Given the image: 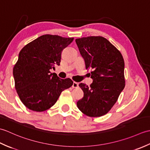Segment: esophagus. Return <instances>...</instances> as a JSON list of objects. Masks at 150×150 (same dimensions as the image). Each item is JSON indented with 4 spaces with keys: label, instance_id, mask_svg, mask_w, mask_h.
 <instances>
[{
    "label": "esophagus",
    "instance_id": "esophagus-1",
    "mask_svg": "<svg viewBox=\"0 0 150 150\" xmlns=\"http://www.w3.org/2000/svg\"><path fill=\"white\" fill-rule=\"evenodd\" d=\"M79 87V84L76 82H73V85H72V88H77Z\"/></svg>",
    "mask_w": 150,
    "mask_h": 150
}]
</instances>
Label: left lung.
<instances>
[{"mask_svg": "<svg viewBox=\"0 0 150 150\" xmlns=\"http://www.w3.org/2000/svg\"><path fill=\"white\" fill-rule=\"evenodd\" d=\"M75 42L84 59L86 68L91 69V78L93 80L90 87L79 84L84 97L77 106L88 117L104 115L115 104L125 86L123 57L103 37H82Z\"/></svg>", "mask_w": 150, "mask_h": 150, "instance_id": "1", "label": "left lung"}]
</instances>
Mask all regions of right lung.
<instances>
[{
	"instance_id": "add662e5",
	"label": "right lung",
	"mask_w": 150,
	"mask_h": 150,
	"mask_svg": "<svg viewBox=\"0 0 150 150\" xmlns=\"http://www.w3.org/2000/svg\"><path fill=\"white\" fill-rule=\"evenodd\" d=\"M74 38L44 35L26 44L18 54L13 69L15 88L22 103L28 109L41 112L55 104L62 91L73 82L51 73L60 65L62 50Z\"/></svg>"
}]
</instances>
